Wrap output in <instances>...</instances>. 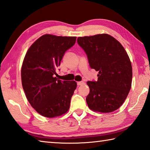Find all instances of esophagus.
I'll use <instances>...</instances> for the list:
<instances>
[{
  "label": "esophagus",
  "instance_id": "obj_1",
  "mask_svg": "<svg viewBox=\"0 0 150 150\" xmlns=\"http://www.w3.org/2000/svg\"><path fill=\"white\" fill-rule=\"evenodd\" d=\"M84 83L83 82V81H79V82H77V85L78 86H80V85H83V84H84Z\"/></svg>",
  "mask_w": 150,
  "mask_h": 150
}]
</instances>
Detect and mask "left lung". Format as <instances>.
<instances>
[{
	"instance_id": "obj_1",
	"label": "left lung",
	"mask_w": 150,
	"mask_h": 150,
	"mask_svg": "<svg viewBox=\"0 0 150 150\" xmlns=\"http://www.w3.org/2000/svg\"><path fill=\"white\" fill-rule=\"evenodd\" d=\"M77 43L87 56L89 66L98 71V80L88 81L86 101L94 111L110 113L124 103L131 88V62L123 47L108 34L79 37Z\"/></svg>"
}]
</instances>
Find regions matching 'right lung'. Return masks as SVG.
Wrapping results in <instances>:
<instances>
[{
    "mask_svg": "<svg viewBox=\"0 0 150 150\" xmlns=\"http://www.w3.org/2000/svg\"><path fill=\"white\" fill-rule=\"evenodd\" d=\"M76 39L42 35L30 47L23 59L21 82L27 99L46 117L62 115L69 109L77 83L59 80L55 76L64 54L75 45Z\"/></svg>",
    "mask_w": 150,
    "mask_h": 150,
    "instance_id": "obj_1",
    "label": "right lung"
}]
</instances>
